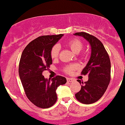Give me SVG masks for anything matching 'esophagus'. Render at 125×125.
Returning <instances> with one entry per match:
<instances>
[{"label": "esophagus", "instance_id": "obj_1", "mask_svg": "<svg viewBox=\"0 0 125 125\" xmlns=\"http://www.w3.org/2000/svg\"><path fill=\"white\" fill-rule=\"evenodd\" d=\"M74 81V80L72 78H67V81H68V82H73Z\"/></svg>", "mask_w": 125, "mask_h": 125}]
</instances>
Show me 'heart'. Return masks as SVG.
<instances>
[{
  "label": "heart",
  "instance_id": "heart-1",
  "mask_svg": "<svg viewBox=\"0 0 125 125\" xmlns=\"http://www.w3.org/2000/svg\"><path fill=\"white\" fill-rule=\"evenodd\" d=\"M67 46L70 48V49L75 54H78L83 49L84 45L83 43L79 39L76 38L72 39L69 40V41L67 42ZM59 51H60V48L58 45H55L52 47L51 50V57L52 59H55L57 58L59 54ZM78 66L76 64H69L64 68V71L66 73L68 74H71L74 71L76 70V69H78Z\"/></svg>",
  "mask_w": 125,
  "mask_h": 125
}]
</instances>
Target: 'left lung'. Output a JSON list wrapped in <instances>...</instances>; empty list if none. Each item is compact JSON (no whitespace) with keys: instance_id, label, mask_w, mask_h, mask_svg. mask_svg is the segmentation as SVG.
I'll return each mask as SVG.
<instances>
[{"instance_id":"obj_1","label":"left lung","mask_w":125,"mask_h":125,"mask_svg":"<svg viewBox=\"0 0 125 125\" xmlns=\"http://www.w3.org/2000/svg\"><path fill=\"white\" fill-rule=\"evenodd\" d=\"M75 36L84 37L91 46V57L82 71V74H88V81L82 82L81 90L75 94L83 104L94 103L105 93L111 79V62L108 52L98 39L86 32H76ZM78 82L81 81L78 79Z\"/></svg>"}]
</instances>
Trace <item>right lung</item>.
Segmentation results:
<instances>
[{"label":"right lung","instance_id":"1","mask_svg":"<svg viewBox=\"0 0 125 125\" xmlns=\"http://www.w3.org/2000/svg\"><path fill=\"white\" fill-rule=\"evenodd\" d=\"M63 36H40L31 42L22 53L19 66L20 79L27 98L39 108H48L54 104L57 87L66 83L62 76H57L51 80L42 75L52 63V47Z\"/></svg>","mask_w":125,"mask_h":125}]
</instances>
